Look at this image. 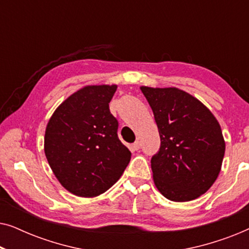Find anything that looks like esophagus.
Segmentation results:
<instances>
[{"mask_svg": "<svg viewBox=\"0 0 249 249\" xmlns=\"http://www.w3.org/2000/svg\"><path fill=\"white\" fill-rule=\"evenodd\" d=\"M132 148L135 149V151H138L139 148H141V142L139 141H136L134 144H132Z\"/></svg>", "mask_w": 249, "mask_h": 249, "instance_id": "obj_1", "label": "esophagus"}]
</instances>
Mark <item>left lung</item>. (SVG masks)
<instances>
[{"mask_svg": "<svg viewBox=\"0 0 249 249\" xmlns=\"http://www.w3.org/2000/svg\"><path fill=\"white\" fill-rule=\"evenodd\" d=\"M158 124L161 146L152 156L159 192L173 202H188L211 188L222 165L226 142L205 105L178 88L141 87Z\"/></svg>", "mask_w": 249, "mask_h": 249, "instance_id": "obj_1", "label": "left lung"}]
</instances>
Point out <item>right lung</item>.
<instances>
[{
  "instance_id": "add662e5",
  "label": "right lung",
  "mask_w": 249,
  "mask_h": 249,
  "mask_svg": "<svg viewBox=\"0 0 249 249\" xmlns=\"http://www.w3.org/2000/svg\"><path fill=\"white\" fill-rule=\"evenodd\" d=\"M117 85L86 86L56 108L45 131L44 151L67 190L95 197L122 176L131 153L118 137V120L108 103Z\"/></svg>"
}]
</instances>
